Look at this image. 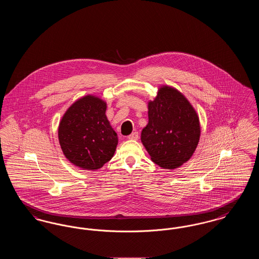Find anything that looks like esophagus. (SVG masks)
I'll list each match as a JSON object with an SVG mask.
<instances>
[{
  "label": "esophagus",
  "instance_id": "1",
  "mask_svg": "<svg viewBox=\"0 0 259 259\" xmlns=\"http://www.w3.org/2000/svg\"><path fill=\"white\" fill-rule=\"evenodd\" d=\"M128 139H129V140H132V141H137V140L139 139L138 132H134V133H132L131 135L128 136Z\"/></svg>",
  "mask_w": 259,
  "mask_h": 259
}]
</instances>
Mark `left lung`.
Segmentation results:
<instances>
[{
    "mask_svg": "<svg viewBox=\"0 0 259 259\" xmlns=\"http://www.w3.org/2000/svg\"><path fill=\"white\" fill-rule=\"evenodd\" d=\"M148 123L141 141L150 159L163 169L181 167L193 155L201 135L199 116L185 95L162 85L148 101Z\"/></svg>",
    "mask_w": 259,
    "mask_h": 259,
    "instance_id": "1",
    "label": "left lung"
}]
</instances>
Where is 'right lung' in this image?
Returning a JSON list of instances; mask_svg holds the SVG:
<instances>
[{"label": "right lung", "instance_id": "add662e5", "mask_svg": "<svg viewBox=\"0 0 259 259\" xmlns=\"http://www.w3.org/2000/svg\"><path fill=\"white\" fill-rule=\"evenodd\" d=\"M107 103L94 95L77 99L62 116L58 139L65 157L96 171L113 156L118 138L106 115Z\"/></svg>", "mask_w": 259, "mask_h": 259}]
</instances>
